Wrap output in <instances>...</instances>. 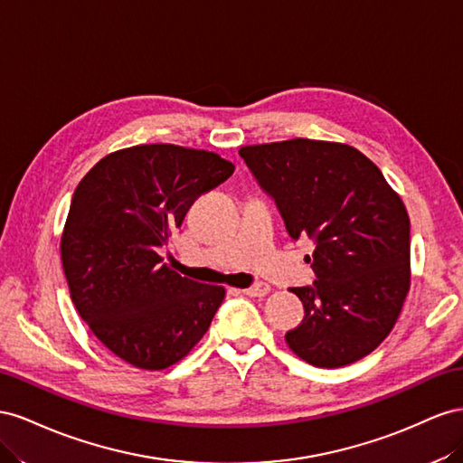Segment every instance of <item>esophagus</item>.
I'll return each mask as SVG.
<instances>
[{"instance_id": "1", "label": "esophagus", "mask_w": 463, "mask_h": 463, "mask_svg": "<svg viewBox=\"0 0 463 463\" xmlns=\"http://www.w3.org/2000/svg\"><path fill=\"white\" fill-rule=\"evenodd\" d=\"M271 290V287L269 285H263V283H260V285H254V287H248V288H244L242 293L244 295H248V297H266L268 293Z\"/></svg>"}]
</instances>
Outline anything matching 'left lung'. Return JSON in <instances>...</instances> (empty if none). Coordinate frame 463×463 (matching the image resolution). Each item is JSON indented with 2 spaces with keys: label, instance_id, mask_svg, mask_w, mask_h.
Here are the masks:
<instances>
[{
  "label": "left lung",
  "instance_id": "1",
  "mask_svg": "<svg viewBox=\"0 0 463 463\" xmlns=\"http://www.w3.org/2000/svg\"><path fill=\"white\" fill-rule=\"evenodd\" d=\"M239 153L273 195L287 232L316 244L308 261L318 279L290 288L305 320L287 332L288 349L320 368L361 361L388 337L411 287L400 194L347 143L295 137Z\"/></svg>",
  "mask_w": 463,
  "mask_h": 463
}]
</instances>
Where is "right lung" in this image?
<instances>
[{"mask_svg":"<svg viewBox=\"0 0 463 463\" xmlns=\"http://www.w3.org/2000/svg\"><path fill=\"white\" fill-rule=\"evenodd\" d=\"M232 173L213 151L151 143L102 156L79 182L61 268L79 316L128 364L165 371L205 335L224 287L182 277L158 248L197 197Z\"/></svg>","mask_w":463,"mask_h":463,"instance_id":"add662e5","label":"right lung"}]
</instances>
